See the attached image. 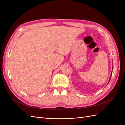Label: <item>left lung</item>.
Listing matches in <instances>:
<instances>
[{"label": "left lung", "mask_w": 125, "mask_h": 125, "mask_svg": "<svg viewBox=\"0 0 125 125\" xmlns=\"http://www.w3.org/2000/svg\"><path fill=\"white\" fill-rule=\"evenodd\" d=\"M111 76H112V75H111Z\"/></svg>", "instance_id": "obj_1"}]
</instances>
